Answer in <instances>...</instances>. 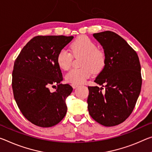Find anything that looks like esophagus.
Masks as SVG:
<instances>
[{"label": "esophagus", "instance_id": "1", "mask_svg": "<svg viewBox=\"0 0 152 152\" xmlns=\"http://www.w3.org/2000/svg\"><path fill=\"white\" fill-rule=\"evenodd\" d=\"M72 86L73 88H76L78 86V85H75V84H72Z\"/></svg>", "mask_w": 152, "mask_h": 152}]
</instances>
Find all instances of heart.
I'll return each mask as SVG.
<instances>
[{
    "label": "heart",
    "mask_w": 152,
    "mask_h": 152,
    "mask_svg": "<svg viewBox=\"0 0 152 152\" xmlns=\"http://www.w3.org/2000/svg\"><path fill=\"white\" fill-rule=\"evenodd\" d=\"M70 52L61 49L57 53L56 61L61 69L67 70L71 67L73 57L83 56L81 68H74L65 76L67 83L79 85L83 84L92 74L98 73L104 68L106 56L102 50L97 49V45L92 39L86 36L77 38L69 46Z\"/></svg>",
    "instance_id": "1"
}]
</instances>
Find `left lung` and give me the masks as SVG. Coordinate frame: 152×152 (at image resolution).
<instances>
[{
	"mask_svg": "<svg viewBox=\"0 0 152 152\" xmlns=\"http://www.w3.org/2000/svg\"><path fill=\"white\" fill-rule=\"evenodd\" d=\"M106 56L104 68L95 82L102 87L88 86V110L93 119L114 126L131 114L141 92V65L137 53L126 40L111 31L93 34Z\"/></svg>",
	"mask_w": 152,
	"mask_h": 152,
	"instance_id": "obj_1",
	"label": "left lung"
}]
</instances>
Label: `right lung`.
Returning <instances> with one entry per match:
<instances>
[{"mask_svg":"<svg viewBox=\"0 0 152 152\" xmlns=\"http://www.w3.org/2000/svg\"><path fill=\"white\" fill-rule=\"evenodd\" d=\"M73 38L37 36L26 45L14 62V98L24 117L38 126H53L66 114V99L73 88L60 83L63 76L56 57ZM55 84L56 91L50 93L49 86Z\"/></svg>","mask_w":152,"mask_h":152,"instance_id":"add662e5","label":"right lung"}]
</instances>
